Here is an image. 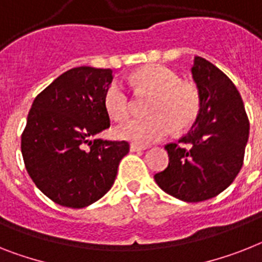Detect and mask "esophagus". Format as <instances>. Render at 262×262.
I'll use <instances>...</instances> for the list:
<instances>
[{
  "label": "esophagus",
  "mask_w": 262,
  "mask_h": 262,
  "mask_svg": "<svg viewBox=\"0 0 262 262\" xmlns=\"http://www.w3.org/2000/svg\"><path fill=\"white\" fill-rule=\"evenodd\" d=\"M145 149H146V146H144V145L130 144V151H141V150H145Z\"/></svg>",
  "instance_id": "34e87169"
}]
</instances>
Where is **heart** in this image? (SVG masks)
I'll return each instance as SVG.
<instances>
[{"instance_id": "b5f03b06", "label": "heart", "mask_w": 262, "mask_h": 262, "mask_svg": "<svg viewBox=\"0 0 262 262\" xmlns=\"http://www.w3.org/2000/svg\"><path fill=\"white\" fill-rule=\"evenodd\" d=\"M130 82L153 94L149 104L151 116L145 118H133L116 129L122 140L140 145L161 141L172 133L186 130L197 120L201 100L194 85L181 82L174 70L165 65H149L137 70ZM104 105L112 118L126 120L132 113L133 102L124 83L113 81L107 85L104 94Z\"/></svg>"}]
</instances>
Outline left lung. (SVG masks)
Returning a JSON list of instances; mask_svg holds the SVG:
<instances>
[{
  "label": "left lung",
  "instance_id": "left-lung-1",
  "mask_svg": "<svg viewBox=\"0 0 262 262\" xmlns=\"http://www.w3.org/2000/svg\"><path fill=\"white\" fill-rule=\"evenodd\" d=\"M192 74L199 88L200 113L192 130L165 145L168 168L156 173L157 185L186 202L205 201L225 190L243 168L249 120L229 77L202 57Z\"/></svg>",
  "mask_w": 262,
  "mask_h": 262
}]
</instances>
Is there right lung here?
Returning a JSON list of instances; mask_svg holds the SVG:
<instances>
[{"mask_svg": "<svg viewBox=\"0 0 262 262\" xmlns=\"http://www.w3.org/2000/svg\"><path fill=\"white\" fill-rule=\"evenodd\" d=\"M111 69L78 67L57 77L33 101L21 135L25 168L52 201L83 208L112 188L127 141L93 137L111 126L104 94Z\"/></svg>", "mask_w": 262, "mask_h": 262, "instance_id": "add662e5", "label": "right lung"}]
</instances>
